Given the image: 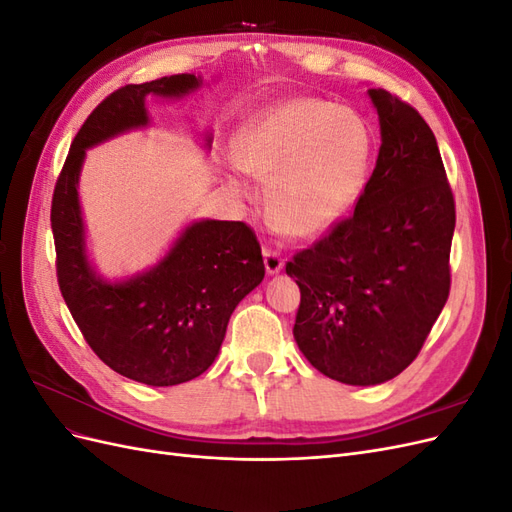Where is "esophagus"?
I'll return each mask as SVG.
<instances>
[{
  "mask_svg": "<svg viewBox=\"0 0 512 512\" xmlns=\"http://www.w3.org/2000/svg\"><path fill=\"white\" fill-rule=\"evenodd\" d=\"M262 258H265V269H267L269 275H275V273H280L284 269V260L275 250H269V247H265V250H262Z\"/></svg>",
  "mask_w": 512,
  "mask_h": 512,
  "instance_id": "obj_1",
  "label": "esophagus"
}]
</instances>
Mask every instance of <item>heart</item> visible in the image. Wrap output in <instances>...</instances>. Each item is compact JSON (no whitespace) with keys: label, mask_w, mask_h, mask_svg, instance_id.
<instances>
[{"label":"heart","mask_w":512,"mask_h":512,"mask_svg":"<svg viewBox=\"0 0 512 512\" xmlns=\"http://www.w3.org/2000/svg\"><path fill=\"white\" fill-rule=\"evenodd\" d=\"M374 156L367 121L346 106L297 98L262 108L232 138V160L269 182L271 220L290 235L314 237L359 200ZM239 190L245 183L232 177Z\"/></svg>","instance_id":"obj_1"}]
</instances>
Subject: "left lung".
<instances>
[{"label": "left lung", "instance_id": "1", "mask_svg": "<svg viewBox=\"0 0 512 512\" xmlns=\"http://www.w3.org/2000/svg\"><path fill=\"white\" fill-rule=\"evenodd\" d=\"M380 119L376 168L350 218L299 252L294 339L320 374L352 386L399 376L421 352L451 290L455 200L416 108L367 91Z\"/></svg>", "mask_w": 512, "mask_h": 512}]
</instances>
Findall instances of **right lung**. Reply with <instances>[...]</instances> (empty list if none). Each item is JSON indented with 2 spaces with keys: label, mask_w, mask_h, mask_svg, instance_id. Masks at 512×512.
Listing matches in <instances>:
<instances>
[{
  "label": "right lung",
  "mask_w": 512,
  "mask_h": 512,
  "mask_svg": "<svg viewBox=\"0 0 512 512\" xmlns=\"http://www.w3.org/2000/svg\"><path fill=\"white\" fill-rule=\"evenodd\" d=\"M200 85V76L173 74L113 91L74 136L53 192L57 282L70 314L100 361L149 386H175L211 367L230 314L265 277L260 243L243 222L198 220L158 265L108 282L87 258L79 177L85 149L149 126L147 96L183 98Z\"/></svg>",
  "instance_id": "1"
}]
</instances>
